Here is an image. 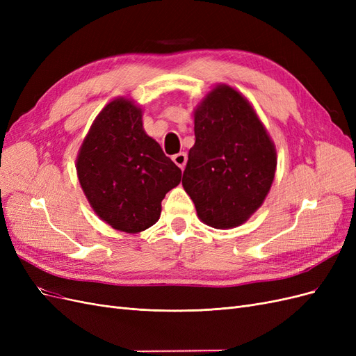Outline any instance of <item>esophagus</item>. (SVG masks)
I'll return each instance as SVG.
<instances>
[{"mask_svg": "<svg viewBox=\"0 0 356 356\" xmlns=\"http://www.w3.org/2000/svg\"><path fill=\"white\" fill-rule=\"evenodd\" d=\"M172 160L175 161L177 166H179L181 169H184L186 163H187V154L186 153H178V154H175L174 157H172Z\"/></svg>", "mask_w": 356, "mask_h": 356, "instance_id": "obj_1", "label": "esophagus"}]
</instances>
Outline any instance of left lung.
Returning a JSON list of instances; mask_svg holds the SVG:
<instances>
[{
	"label": "left lung",
	"mask_w": 356,
	"mask_h": 356,
	"mask_svg": "<svg viewBox=\"0 0 356 356\" xmlns=\"http://www.w3.org/2000/svg\"><path fill=\"white\" fill-rule=\"evenodd\" d=\"M196 143L182 187L197 217L213 229H233L261 207L276 170V148L245 96L217 84L195 110Z\"/></svg>",
	"instance_id": "8db88e82"
}]
</instances>
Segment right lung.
Masks as SVG:
<instances>
[{
  "label": "right lung",
  "instance_id": "obj_1",
  "mask_svg": "<svg viewBox=\"0 0 356 356\" xmlns=\"http://www.w3.org/2000/svg\"><path fill=\"white\" fill-rule=\"evenodd\" d=\"M77 175L90 207L113 229L139 233L157 222L161 200L181 169L143 127V110L117 98L104 106L77 156Z\"/></svg>",
  "mask_w": 356,
  "mask_h": 356
}]
</instances>
